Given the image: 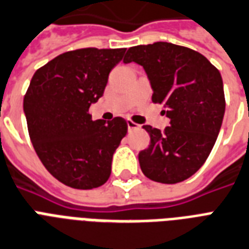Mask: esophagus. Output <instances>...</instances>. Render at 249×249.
Segmentation results:
<instances>
[{"label":"esophagus","mask_w":249,"mask_h":249,"mask_svg":"<svg viewBox=\"0 0 249 249\" xmlns=\"http://www.w3.org/2000/svg\"><path fill=\"white\" fill-rule=\"evenodd\" d=\"M127 127H128V131H134L140 128V124L132 122V121H130V119H127Z\"/></svg>","instance_id":"obj_1"}]
</instances>
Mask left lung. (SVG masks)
<instances>
[{
    "label": "left lung",
    "mask_w": 249,
    "mask_h": 249,
    "mask_svg": "<svg viewBox=\"0 0 249 249\" xmlns=\"http://www.w3.org/2000/svg\"><path fill=\"white\" fill-rule=\"evenodd\" d=\"M123 62L144 67L152 101L163 104L170 119L163 132L142 126L151 144L139 153L142 171L165 184L186 180L207 161L221 130L226 103L219 71L198 52L163 41L131 46Z\"/></svg>",
    "instance_id": "obj_1"
}]
</instances>
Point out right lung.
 I'll use <instances>...</instances> for the list:
<instances>
[{
    "mask_svg": "<svg viewBox=\"0 0 249 249\" xmlns=\"http://www.w3.org/2000/svg\"><path fill=\"white\" fill-rule=\"evenodd\" d=\"M126 48H84L59 54L31 79L23 109L38 159L59 182L76 190L103 186L127 122L92 121L90 104L104 94L111 69Z\"/></svg>",
    "mask_w": 249,
    "mask_h": 249,
    "instance_id": "add662e5",
    "label": "right lung"
}]
</instances>
